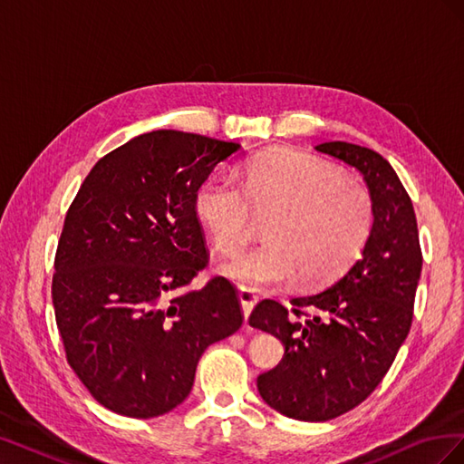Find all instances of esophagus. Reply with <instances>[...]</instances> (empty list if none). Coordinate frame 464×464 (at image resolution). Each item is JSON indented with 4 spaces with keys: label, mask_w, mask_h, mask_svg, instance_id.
Returning <instances> with one entry per match:
<instances>
[{
    "label": "esophagus",
    "mask_w": 464,
    "mask_h": 464,
    "mask_svg": "<svg viewBox=\"0 0 464 464\" xmlns=\"http://www.w3.org/2000/svg\"><path fill=\"white\" fill-rule=\"evenodd\" d=\"M237 298H240V304H242V310H244V317L247 319L251 310H254L256 304H257V296L251 290H246V288H240V292H237Z\"/></svg>",
    "instance_id": "34e87169"
}]
</instances>
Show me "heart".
Masks as SVG:
<instances>
[{"label": "heart", "instance_id": "1", "mask_svg": "<svg viewBox=\"0 0 464 464\" xmlns=\"http://www.w3.org/2000/svg\"><path fill=\"white\" fill-rule=\"evenodd\" d=\"M242 176L244 188L213 178L195 195V215L227 256L254 237V210H275L266 222L269 242L222 266V275L242 288H276L296 276L302 285H321L343 273L366 244L372 198L344 181L339 168L312 154L273 149L246 160Z\"/></svg>", "mask_w": 464, "mask_h": 464}]
</instances>
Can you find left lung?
<instances>
[{
	"label": "left lung",
	"instance_id": "obj_1",
	"mask_svg": "<svg viewBox=\"0 0 464 464\" xmlns=\"http://www.w3.org/2000/svg\"><path fill=\"white\" fill-rule=\"evenodd\" d=\"M315 150L363 176L373 222L362 257L331 286L292 298L290 307L263 300L249 315L251 327L285 344L278 366L257 377L259 395L302 422L353 411L382 383L411 331L422 273L412 201L392 166L379 152L344 141Z\"/></svg>",
	"mask_w": 464,
	"mask_h": 464
}]
</instances>
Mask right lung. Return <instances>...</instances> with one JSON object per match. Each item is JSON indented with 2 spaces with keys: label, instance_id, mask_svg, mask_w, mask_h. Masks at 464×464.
Instances as JSON below:
<instances>
[{
  "label": "right lung",
  "instance_id": "add662e5",
  "mask_svg": "<svg viewBox=\"0 0 464 464\" xmlns=\"http://www.w3.org/2000/svg\"><path fill=\"white\" fill-rule=\"evenodd\" d=\"M242 150L157 130L94 164L69 207L52 302L69 366L108 411L154 418L193 387L201 354L242 327L224 276L184 290L207 266L195 195Z\"/></svg>",
  "mask_w": 464,
  "mask_h": 464
}]
</instances>
